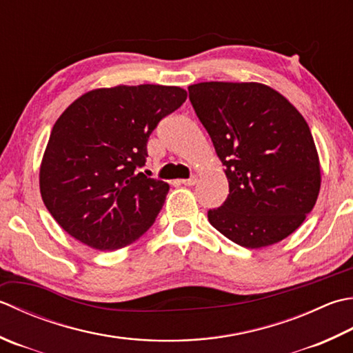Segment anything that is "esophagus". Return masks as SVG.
<instances>
[{"label":"esophagus","instance_id":"34e87169","mask_svg":"<svg viewBox=\"0 0 353 353\" xmlns=\"http://www.w3.org/2000/svg\"><path fill=\"white\" fill-rule=\"evenodd\" d=\"M181 183H182V185H186V186H192V185L197 183V177L192 176V177H190V179H183V181H181Z\"/></svg>","mask_w":353,"mask_h":353}]
</instances>
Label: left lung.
Returning a JSON list of instances; mask_svg holds the SVG:
<instances>
[{
    "instance_id": "1",
    "label": "left lung",
    "mask_w": 353,
    "mask_h": 353,
    "mask_svg": "<svg viewBox=\"0 0 353 353\" xmlns=\"http://www.w3.org/2000/svg\"><path fill=\"white\" fill-rule=\"evenodd\" d=\"M190 101L225 165L230 194L210 223L240 246L279 243L312 211L321 167L305 117L260 82H199Z\"/></svg>"
}]
</instances>
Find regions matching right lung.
<instances>
[{"mask_svg":"<svg viewBox=\"0 0 353 353\" xmlns=\"http://www.w3.org/2000/svg\"><path fill=\"white\" fill-rule=\"evenodd\" d=\"M185 99L176 85H116L90 90L64 110L39 167L41 197L62 230L99 251L150 230L170 185L137 168L151 131Z\"/></svg>","mask_w":353,"mask_h":353,"instance_id":"add662e5","label":"right lung"}]
</instances>
